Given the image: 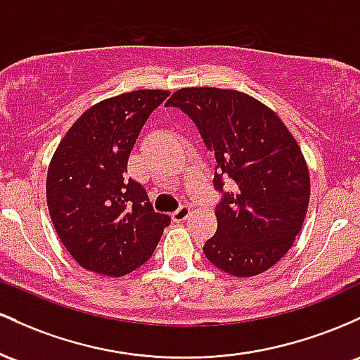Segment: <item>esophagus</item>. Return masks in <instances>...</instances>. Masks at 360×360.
<instances>
[{"label": "esophagus", "instance_id": "34e87169", "mask_svg": "<svg viewBox=\"0 0 360 360\" xmlns=\"http://www.w3.org/2000/svg\"><path fill=\"white\" fill-rule=\"evenodd\" d=\"M188 216H191V207H188V205H181V207H179L172 214V219L175 221V223H181V221L187 219Z\"/></svg>", "mask_w": 360, "mask_h": 360}]
</instances>
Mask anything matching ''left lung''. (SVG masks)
Listing matches in <instances>:
<instances>
[{"label": "left lung", "instance_id": "1", "mask_svg": "<svg viewBox=\"0 0 360 360\" xmlns=\"http://www.w3.org/2000/svg\"><path fill=\"white\" fill-rule=\"evenodd\" d=\"M167 105L195 122L216 158L217 231L204 245L214 267L253 277L276 265L300 234L309 204V172L300 144L267 105L238 90L180 88ZM233 181L224 193L222 180Z\"/></svg>", "mask_w": 360, "mask_h": 360}]
</instances>
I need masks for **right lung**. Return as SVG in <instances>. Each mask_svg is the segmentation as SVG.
Here are the masks:
<instances>
[{
	"label": "right lung",
	"mask_w": 360,
	"mask_h": 360,
	"mask_svg": "<svg viewBox=\"0 0 360 360\" xmlns=\"http://www.w3.org/2000/svg\"><path fill=\"white\" fill-rule=\"evenodd\" d=\"M169 95L136 90L88 108L60 139L49 169L47 207L60 243L90 272L122 277L149 260L169 216L153 211L127 160L148 117Z\"/></svg>",
	"instance_id": "obj_1"
}]
</instances>
